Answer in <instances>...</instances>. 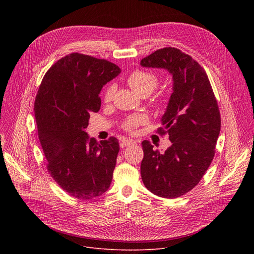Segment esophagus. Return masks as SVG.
Listing matches in <instances>:
<instances>
[{
  "label": "esophagus",
  "instance_id": "esophagus-1",
  "mask_svg": "<svg viewBox=\"0 0 254 254\" xmlns=\"http://www.w3.org/2000/svg\"><path fill=\"white\" fill-rule=\"evenodd\" d=\"M135 140L133 139H130V138H127V139H124L122 142H121V148H126V147H129L131 146V144H135Z\"/></svg>",
  "mask_w": 254,
  "mask_h": 254
}]
</instances>
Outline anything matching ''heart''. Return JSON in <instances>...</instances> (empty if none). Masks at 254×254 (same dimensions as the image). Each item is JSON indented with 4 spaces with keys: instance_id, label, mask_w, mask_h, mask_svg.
Here are the masks:
<instances>
[{
    "instance_id": "heart-1",
    "label": "heart",
    "mask_w": 254,
    "mask_h": 254,
    "mask_svg": "<svg viewBox=\"0 0 254 254\" xmlns=\"http://www.w3.org/2000/svg\"><path fill=\"white\" fill-rule=\"evenodd\" d=\"M127 82L134 92L143 96V95H149L154 91V89L158 86L159 77L156 73L151 71L134 70L128 75ZM115 91H116L115 85L108 86L103 93V101L106 103L112 101ZM146 123H147V118L144 116L138 115V114L131 115L124 121V123L122 124V127L124 130L129 133H134L139 126Z\"/></svg>"
}]
</instances>
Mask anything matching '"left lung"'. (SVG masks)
Returning a JSON list of instances; mask_svg holds the SVG:
<instances>
[{"label": "left lung", "instance_id": "left-lung-1", "mask_svg": "<svg viewBox=\"0 0 254 254\" xmlns=\"http://www.w3.org/2000/svg\"><path fill=\"white\" fill-rule=\"evenodd\" d=\"M140 65L167 69L173 76V93L158 129L169 134L172 146L161 154L149 140L141 142V180L153 194L178 198L200 182L214 158L221 127L219 107L204 68L180 49H159Z\"/></svg>", "mask_w": 254, "mask_h": 254}]
</instances>
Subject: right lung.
Segmentation results:
<instances>
[{
	"label": "right lung",
	"instance_id": "right-lung-1",
	"mask_svg": "<svg viewBox=\"0 0 254 254\" xmlns=\"http://www.w3.org/2000/svg\"><path fill=\"white\" fill-rule=\"evenodd\" d=\"M120 73L121 68L105 59L71 53L50 67L36 95L35 119L47 170L74 198L98 197L113 181L119 139L98 143L85 128L90 114L100 110L101 88Z\"/></svg>",
	"mask_w": 254,
	"mask_h": 254
}]
</instances>
